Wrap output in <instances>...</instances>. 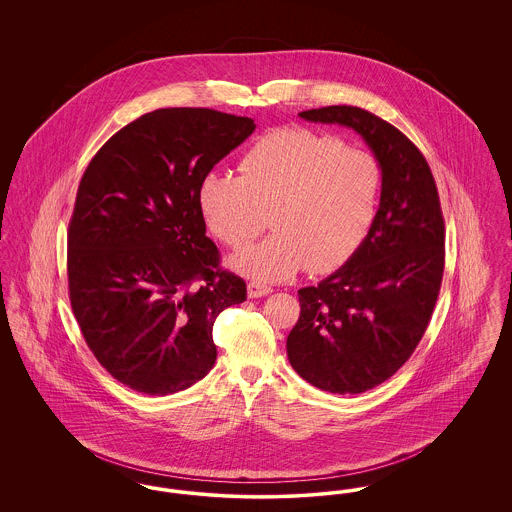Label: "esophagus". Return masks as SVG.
<instances>
[{
	"mask_svg": "<svg viewBox=\"0 0 512 512\" xmlns=\"http://www.w3.org/2000/svg\"><path fill=\"white\" fill-rule=\"evenodd\" d=\"M272 292L270 290V286L267 284H261V282H249L247 284V295L251 297V299H255V297H265L268 293Z\"/></svg>",
	"mask_w": 512,
	"mask_h": 512,
	"instance_id": "1",
	"label": "esophagus"
}]
</instances>
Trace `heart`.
<instances>
[{
  "instance_id": "obj_1",
  "label": "heart",
  "mask_w": 512,
  "mask_h": 512,
  "mask_svg": "<svg viewBox=\"0 0 512 512\" xmlns=\"http://www.w3.org/2000/svg\"><path fill=\"white\" fill-rule=\"evenodd\" d=\"M240 176L207 172L199 211L222 244L242 249L270 224L261 244L232 259L245 276L278 282L299 270L330 272L365 242L376 219L382 169L372 153L303 126H284L245 151Z\"/></svg>"
}]
</instances>
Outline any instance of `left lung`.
<instances>
[{
	"mask_svg": "<svg viewBox=\"0 0 512 512\" xmlns=\"http://www.w3.org/2000/svg\"><path fill=\"white\" fill-rule=\"evenodd\" d=\"M301 119L353 128L382 169L376 219L349 261L301 288L286 349L293 370L330 393H363L413 355L438 301L445 224L438 188L418 147L361 107L330 105Z\"/></svg>",
	"mask_w": 512,
	"mask_h": 512,
	"instance_id": "8db88e82",
	"label": "left lung"
}]
</instances>
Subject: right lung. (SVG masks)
Returning <instances> with one entry per match:
<instances>
[{
    "instance_id": "right-lung-1",
    "label": "right lung",
    "mask_w": 512,
    "mask_h": 512,
    "mask_svg": "<svg viewBox=\"0 0 512 512\" xmlns=\"http://www.w3.org/2000/svg\"><path fill=\"white\" fill-rule=\"evenodd\" d=\"M253 130V119L213 109H157L109 138L80 180L71 307L99 365L132 390L194 386L217 359L215 320L247 297L205 236L197 188Z\"/></svg>"
}]
</instances>
